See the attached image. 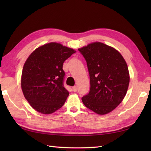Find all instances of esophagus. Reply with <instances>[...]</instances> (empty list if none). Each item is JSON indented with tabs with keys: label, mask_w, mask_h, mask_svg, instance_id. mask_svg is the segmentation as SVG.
<instances>
[{
	"label": "esophagus",
	"mask_w": 151,
	"mask_h": 151,
	"mask_svg": "<svg viewBox=\"0 0 151 151\" xmlns=\"http://www.w3.org/2000/svg\"><path fill=\"white\" fill-rule=\"evenodd\" d=\"M72 88H73V91L74 92H76V91H77V88H76V86H73Z\"/></svg>",
	"instance_id": "34e87169"
}]
</instances>
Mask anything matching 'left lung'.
Here are the masks:
<instances>
[{
	"instance_id": "left-lung-1",
	"label": "left lung",
	"mask_w": 151,
	"mask_h": 151,
	"mask_svg": "<svg viewBox=\"0 0 151 151\" xmlns=\"http://www.w3.org/2000/svg\"><path fill=\"white\" fill-rule=\"evenodd\" d=\"M85 58L90 90L82 98L88 108L99 115L114 110L126 95L130 82L127 64L113 47L100 42L78 49Z\"/></svg>"
}]
</instances>
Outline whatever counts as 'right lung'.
I'll use <instances>...</instances> for the list:
<instances>
[{
  "label": "right lung",
  "mask_w": 151,
  "mask_h": 151,
  "mask_svg": "<svg viewBox=\"0 0 151 151\" xmlns=\"http://www.w3.org/2000/svg\"><path fill=\"white\" fill-rule=\"evenodd\" d=\"M75 50L57 43L38 47L28 58L22 69L21 88L31 106L43 114L56 111L69 93L64 87L63 63Z\"/></svg>",
  "instance_id": "obj_1"
}]
</instances>
